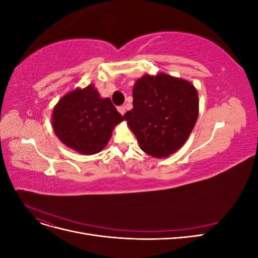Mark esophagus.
<instances>
[{"label": "esophagus", "mask_w": 258, "mask_h": 258, "mask_svg": "<svg viewBox=\"0 0 258 258\" xmlns=\"http://www.w3.org/2000/svg\"><path fill=\"white\" fill-rule=\"evenodd\" d=\"M118 112H119L121 115H124V113H126V107H124V106H119V107H118Z\"/></svg>", "instance_id": "1"}]
</instances>
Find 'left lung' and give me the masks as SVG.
<instances>
[{"label":"left lung","mask_w":258,"mask_h":258,"mask_svg":"<svg viewBox=\"0 0 258 258\" xmlns=\"http://www.w3.org/2000/svg\"><path fill=\"white\" fill-rule=\"evenodd\" d=\"M134 108L123 115L140 148L156 158L181 148L196 124L198 92L188 81L166 73L137 80Z\"/></svg>","instance_id":"8db88e82"}]
</instances>
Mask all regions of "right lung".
Segmentation results:
<instances>
[{
    "label": "right lung",
    "instance_id": "1",
    "mask_svg": "<svg viewBox=\"0 0 258 258\" xmlns=\"http://www.w3.org/2000/svg\"><path fill=\"white\" fill-rule=\"evenodd\" d=\"M123 120L110 98H101L93 85L76 88L53 107L51 123L60 141L84 155L101 152L116 124Z\"/></svg>",
    "mask_w": 258,
    "mask_h": 258
}]
</instances>
